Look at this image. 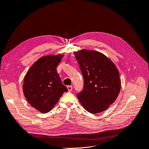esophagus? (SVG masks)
<instances>
[{
	"label": "esophagus",
	"mask_w": 149,
	"mask_h": 149,
	"mask_svg": "<svg viewBox=\"0 0 149 149\" xmlns=\"http://www.w3.org/2000/svg\"><path fill=\"white\" fill-rule=\"evenodd\" d=\"M67 88H68V91H71L72 90V86H71V85L68 86Z\"/></svg>",
	"instance_id": "obj_1"
}]
</instances>
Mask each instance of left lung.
I'll return each mask as SVG.
<instances>
[{
  "label": "left lung",
  "mask_w": 149,
  "mask_h": 149,
  "mask_svg": "<svg viewBox=\"0 0 149 149\" xmlns=\"http://www.w3.org/2000/svg\"><path fill=\"white\" fill-rule=\"evenodd\" d=\"M74 54L84 79V88L77 95L80 102L91 113L105 111L120 91L121 80L116 65L97 51L83 49Z\"/></svg>",
  "instance_id": "left-lung-1"
}]
</instances>
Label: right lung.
Masks as SVG:
<instances>
[{
  "label": "right lung",
  "instance_id": "1",
  "mask_svg": "<svg viewBox=\"0 0 149 149\" xmlns=\"http://www.w3.org/2000/svg\"><path fill=\"white\" fill-rule=\"evenodd\" d=\"M64 55H47L33 64L24 77V95L31 105L41 113H47L56 105L68 88L63 85L56 67Z\"/></svg>",
  "mask_w": 149,
  "mask_h": 149
}]
</instances>
